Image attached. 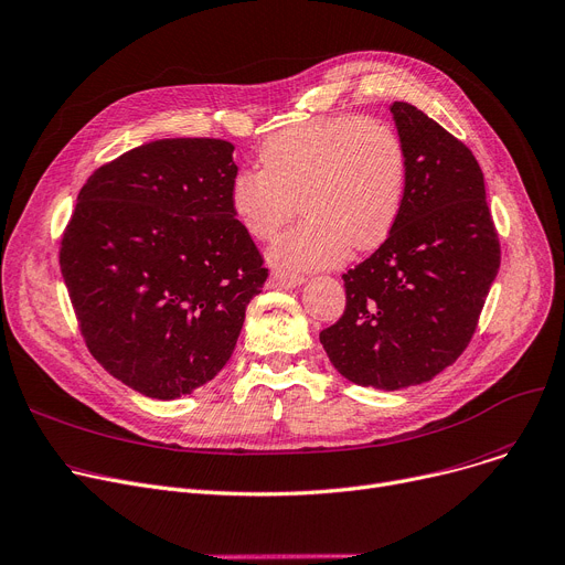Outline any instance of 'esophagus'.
I'll list each match as a JSON object with an SVG mask.
<instances>
[{
    "mask_svg": "<svg viewBox=\"0 0 565 565\" xmlns=\"http://www.w3.org/2000/svg\"><path fill=\"white\" fill-rule=\"evenodd\" d=\"M271 285L282 287V289H296V287L303 285V276L287 274V271H274L271 274Z\"/></svg>",
    "mask_w": 565,
    "mask_h": 565,
    "instance_id": "1",
    "label": "esophagus"
}]
</instances>
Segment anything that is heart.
<instances>
[{
  "label": "heart",
  "mask_w": 565,
  "mask_h": 565,
  "mask_svg": "<svg viewBox=\"0 0 565 565\" xmlns=\"http://www.w3.org/2000/svg\"><path fill=\"white\" fill-rule=\"evenodd\" d=\"M259 163L232 180L230 210L253 239H271L301 205L306 218L271 246L282 269H321L351 248L374 250L399 221L408 157L387 120L335 116L285 127L262 143Z\"/></svg>",
  "instance_id": "obj_1"
}]
</instances>
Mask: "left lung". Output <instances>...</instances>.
<instances>
[{
  "label": "left lung",
  "instance_id": "obj_1",
  "mask_svg": "<svg viewBox=\"0 0 565 565\" xmlns=\"http://www.w3.org/2000/svg\"><path fill=\"white\" fill-rule=\"evenodd\" d=\"M390 111L408 157L404 207L342 276L347 310L319 333L344 379L387 392L430 381L466 351L502 257L472 150L408 103Z\"/></svg>",
  "mask_w": 565,
  "mask_h": 565
}]
</instances>
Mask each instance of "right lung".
Here are the masks:
<instances>
[{"instance_id":"right-lung-1","label":"right lung","mask_w":565,"mask_h":565,"mask_svg":"<svg viewBox=\"0 0 565 565\" xmlns=\"http://www.w3.org/2000/svg\"><path fill=\"white\" fill-rule=\"evenodd\" d=\"M235 146L159 139L99 166L61 239L84 342L152 399L212 381L269 269L230 210Z\"/></svg>"}]
</instances>
